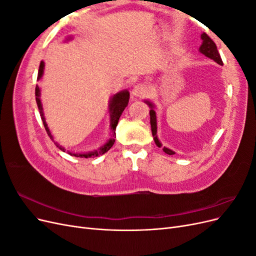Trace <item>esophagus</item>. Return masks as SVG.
<instances>
[{"label":"esophagus","mask_w":256,"mask_h":256,"mask_svg":"<svg viewBox=\"0 0 256 256\" xmlns=\"http://www.w3.org/2000/svg\"><path fill=\"white\" fill-rule=\"evenodd\" d=\"M147 94H148V88H147L145 84L142 83L136 84L132 90V95L138 98H144Z\"/></svg>","instance_id":"34e87169"}]
</instances>
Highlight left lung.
<instances>
[{"mask_svg":"<svg viewBox=\"0 0 256 256\" xmlns=\"http://www.w3.org/2000/svg\"><path fill=\"white\" fill-rule=\"evenodd\" d=\"M200 37H202V40H203V44L202 46L200 47V53H203L204 56H206L207 58L214 60V62H216V63L220 64V65H223V62L221 60V56L220 54L218 52V49H216V46L214 44V42L212 40L210 37H209L206 33H203L202 35H200ZM147 104H148L150 106V126H152V136H154V143H156V145L158 147H161L162 144L159 142L158 138H157V120H156V112L154 111V106L152 104H150V102H146ZM164 152L168 154H174L175 152L171 150L166 148V147H164Z\"/></svg>","mask_w":256,"mask_h":256,"instance_id":"left-lung-1","label":"left lung"}]
</instances>
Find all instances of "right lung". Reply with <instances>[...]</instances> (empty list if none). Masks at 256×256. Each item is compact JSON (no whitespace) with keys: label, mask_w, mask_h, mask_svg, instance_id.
<instances>
[{"label":"right lung","mask_w":256,"mask_h":256,"mask_svg":"<svg viewBox=\"0 0 256 256\" xmlns=\"http://www.w3.org/2000/svg\"><path fill=\"white\" fill-rule=\"evenodd\" d=\"M44 62H42L40 65V69H38V76L37 79L40 80L42 78V76L44 74ZM35 96H36V102H37V106H38V110H40V118L42 120V122H44V129L46 131H47L48 136H50L51 140H53V136L50 132V130L47 126V122H46L44 120V113H42V102H40V88L37 86L36 85V88H35ZM128 102H129V92L128 90H122L120 92H118V94L114 95L111 99L110 102V116H111V130H112V138H110L109 142L106 143V145H104L102 148H100L99 150H96L94 152H90V154H74L76 157H81V158H88V157H97L99 156V154H102L104 152H106L108 150H109L111 147L113 146L114 142H115V129H116V126H118V120L120 118V115L122 113V111L125 110V108L128 106ZM58 147L60 150H62L63 152L64 148L62 146H58Z\"/></svg>","instance_id":"obj_1"}]
</instances>
